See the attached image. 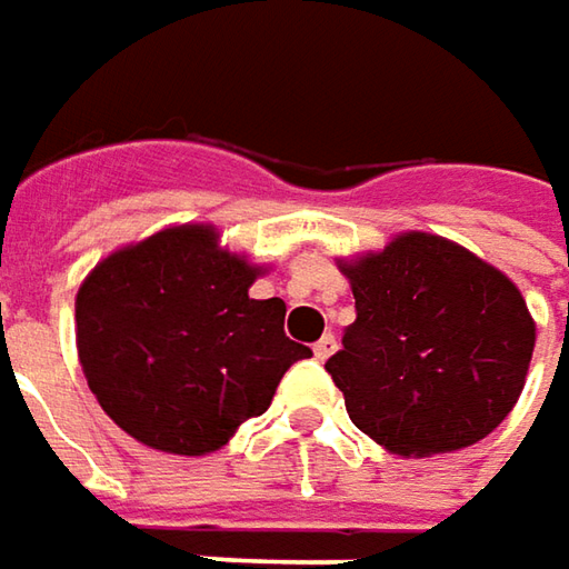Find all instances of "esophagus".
Returning a JSON list of instances; mask_svg holds the SVG:
<instances>
[{"label":"esophagus","mask_w":569,"mask_h":569,"mask_svg":"<svg viewBox=\"0 0 569 569\" xmlns=\"http://www.w3.org/2000/svg\"><path fill=\"white\" fill-rule=\"evenodd\" d=\"M336 348H339L336 336H322V339L313 345V355H317V361H329V358L336 355Z\"/></svg>","instance_id":"1"}]
</instances>
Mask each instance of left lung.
<instances>
[{"mask_svg": "<svg viewBox=\"0 0 569 569\" xmlns=\"http://www.w3.org/2000/svg\"><path fill=\"white\" fill-rule=\"evenodd\" d=\"M339 269L358 319L326 370L358 430L421 459L485 440L513 411L536 319L507 274L421 230Z\"/></svg>", "mask_w": 569, "mask_h": 569, "instance_id": "left-lung-1", "label": "left lung"}]
</instances>
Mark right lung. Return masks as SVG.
<instances>
[{"label":"right lung","mask_w":569,"mask_h":569,"mask_svg":"<svg viewBox=\"0 0 569 569\" xmlns=\"http://www.w3.org/2000/svg\"><path fill=\"white\" fill-rule=\"evenodd\" d=\"M262 266L180 224L110 252L76 297L78 361L100 408L139 443L206 456L272 405L291 363L284 300H252Z\"/></svg>","instance_id":"add662e5"}]
</instances>
